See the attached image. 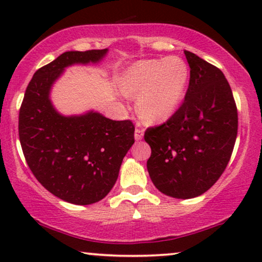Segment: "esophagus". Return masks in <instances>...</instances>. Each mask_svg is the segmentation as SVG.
Returning <instances> with one entry per match:
<instances>
[{
    "label": "esophagus",
    "instance_id": "obj_1",
    "mask_svg": "<svg viewBox=\"0 0 262 262\" xmlns=\"http://www.w3.org/2000/svg\"><path fill=\"white\" fill-rule=\"evenodd\" d=\"M143 135H144V131H143V128L136 127V130H135V139H136V141H141V139L143 138Z\"/></svg>",
    "mask_w": 262,
    "mask_h": 262
}]
</instances>
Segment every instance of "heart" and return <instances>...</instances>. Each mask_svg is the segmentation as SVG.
I'll return each instance as SVG.
<instances>
[{
    "mask_svg": "<svg viewBox=\"0 0 262 262\" xmlns=\"http://www.w3.org/2000/svg\"><path fill=\"white\" fill-rule=\"evenodd\" d=\"M188 67L179 57L145 59L131 66L120 78L125 95L137 98V111L148 123L167 120L184 99Z\"/></svg>",
    "mask_w": 262,
    "mask_h": 262,
    "instance_id": "obj_1",
    "label": "heart"
}]
</instances>
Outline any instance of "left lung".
Instances as JSON below:
<instances>
[{
    "label": "left lung",
    "instance_id": "left-lung-1",
    "mask_svg": "<svg viewBox=\"0 0 262 262\" xmlns=\"http://www.w3.org/2000/svg\"><path fill=\"white\" fill-rule=\"evenodd\" d=\"M191 68L184 102L166 123L146 128L151 148L146 168L163 194L189 199L205 193L230 161L237 136V108L224 74L185 51Z\"/></svg>",
    "mask_w": 262,
    "mask_h": 262
}]
</instances>
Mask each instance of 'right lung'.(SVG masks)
<instances>
[{
    "instance_id": "add662e5",
    "label": "right lung",
    "mask_w": 262,
    "mask_h": 262,
    "mask_svg": "<svg viewBox=\"0 0 262 262\" xmlns=\"http://www.w3.org/2000/svg\"><path fill=\"white\" fill-rule=\"evenodd\" d=\"M105 50L68 51L35 71L19 112L25 159L37 180L64 202L89 205L116 184L124 156L135 143L131 120H112L98 112L64 117L50 91L67 67L98 63Z\"/></svg>"
}]
</instances>
